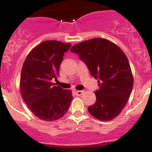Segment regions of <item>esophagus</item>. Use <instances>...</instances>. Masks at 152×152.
I'll return each mask as SVG.
<instances>
[{"instance_id":"esophagus-1","label":"esophagus","mask_w":152,"mask_h":152,"mask_svg":"<svg viewBox=\"0 0 152 152\" xmlns=\"http://www.w3.org/2000/svg\"><path fill=\"white\" fill-rule=\"evenodd\" d=\"M74 93L76 96H81L83 94V91H74Z\"/></svg>"}]
</instances>
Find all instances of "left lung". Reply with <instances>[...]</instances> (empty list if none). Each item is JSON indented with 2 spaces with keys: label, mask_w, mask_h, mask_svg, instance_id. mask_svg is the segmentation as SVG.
I'll list each match as a JSON object with an SVG mask.
<instances>
[{
  "label": "left lung",
  "mask_w": 152,
  "mask_h": 152,
  "mask_svg": "<svg viewBox=\"0 0 152 152\" xmlns=\"http://www.w3.org/2000/svg\"><path fill=\"white\" fill-rule=\"evenodd\" d=\"M84 61L91 74L98 80L96 100L88 110L94 118L107 121L118 116L129 99L134 78L126 54L114 43L95 38L71 48Z\"/></svg>",
  "instance_id": "left-lung-1"
}]
</instances>
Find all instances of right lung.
Masks as SVG:
<instances>
[{"mask_svg":"<svg viewBox=\"0 0 152 152\" xmlns=\"http://www.w3.org/2000/svg\"><path fill=\"white\" fill-rule=\"evenodd\" d=\"M69 43L46 41L31 50L23 64L20 79L22 98L35 116L52 121L63 117L73 99L71 91L53 86Z\"/></svg>","mask_w":152,"mask_h":152,"instance_id":"obj_1","label":"right lung"}]
</instances>
